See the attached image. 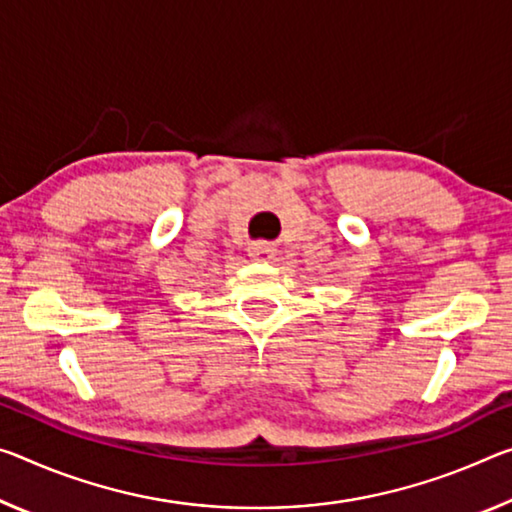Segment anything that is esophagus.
<instances>
[{
    "label": "esophagus",
    "mask_w": 512,
    "mask_h": 512,
    "mask_svg": "<svg viewBox=\"0 0 512 512\" xmlns=\"http://www.w3.org/2000/svg\"><path fill=\"white\" fill-rule=\"evenodd\" d=\"M248 255H250V259H255V262H271V259L275 257V248L266 241H257L248 246Z\"/></svg>",
    "instance_id": "obj_1"
}]
</instances>
